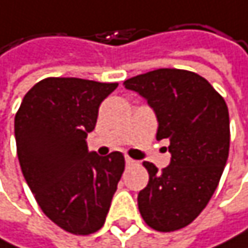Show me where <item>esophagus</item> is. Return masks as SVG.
Returning a JSON list of instances; mask_svg holds the SVG:
<instances>
[{"label":"esophagus","instance_id":"obj_1","mask_svg":"<svg viewBox=\"0 0 248 248\" xmlns=\"http://www.w3.org/2000/svg\"><path fill=\"white\" fill-rule=\"evenodd\" d=\"M125 160H126V166H137V164H138V161L132 160L131 157H126Z\"/></svg>","mask_w":248,"mask_h":248}]
</instances>
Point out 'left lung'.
Returning <instances> with one entry per match:
<instances>
[{"label": "left lung", "instance_id": "left-lung-1", "mask_svg": "<svg viewBox=\"0 0 248 248\" xmlns=\"http://www.w3.org/2000/svg\"><path fill=\"white\" fill-rule=\"evenodd\" d=\"M148 100L158 119L157 141L169 140L170 166L145 161L150 182L138 195L148 227L160 232L192 224L211 201L230 153V116L224 97L201 75L161 68L123 82Z\"/></svg>", "mask_w": 248, "mask_h": 248}]
</instances>
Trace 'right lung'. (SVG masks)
I'll use <instances>...</instances> for the list:
<instances>
[{
    "label": "right lung",
    "instance_id": "obj_1",
    "mask_svg": "<svg viewBox=\"0 0 248 248\" xmlns=\"http://www.w3.org/2000/svg\"><path fill=\"white\" fill-rule=\"evenodd\" d=\"M117 82L49 77L24 95L14 119L23 176L43 214L66 232L98 231L125 170V157L88 153L101 101Z\"/></svg>",
    "mask_w": 248,
    "mask_h": 248
}]
</instances>
